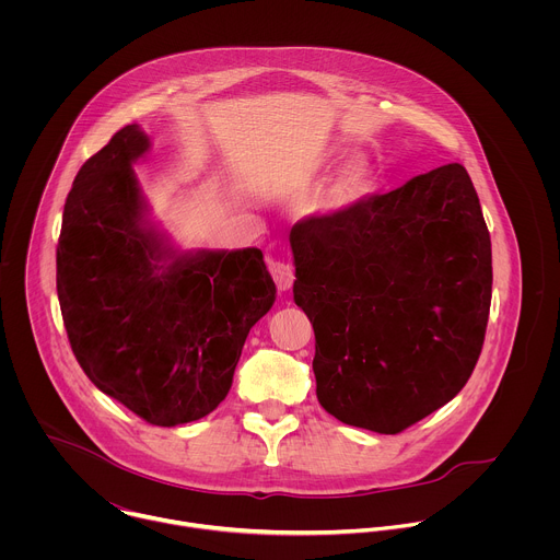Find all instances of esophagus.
Listing matches in <instances>:
<instances>
[{
    "instance_id": "obj_1",
    "label": "esophagus",
    "mask_w": 560,
    "mask_h": 560,
    "mask_svg": "<svg viewBox=\"0 0 560 560\" xmlns=\"http://www.w3.org/2000/svg\"><path fill=\"white\" fill-rule=\"evenodd\" d=\"M269 273L278 287V291H289L293 287V280H295V273H293V267L282 260V258H271L269 260Z\"/></svg>"
}]
</instances>
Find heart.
Listing matches in <instances>:
<instances>
[{
    "mask_svg": "<svg viewBox=\"0 0 560 560\" xmlns=\"http://www.w3.org/2000/svg\"><path fill=\"white\" fill-rule=\"evenodd\" d=\"M323 167V163H317L315 170ZM369 178H371V167L364 158H353L347 161L336 178L327 185L320 198V209L325 211H338L355 200H360L366 189H369Z\"/></svg>",
    "mask_w": 560,
    "mask_h": 560,
    "instance_id": "obj_1",
    "label": "heart"
}]
</instances>
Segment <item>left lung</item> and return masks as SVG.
Segmentation results:
<instances>
[{
    "label": "left lung",
    "instance_id": "left-lung-1",
    "mask_svg": "<svg viewBox=\"0 0 560 560\" xmlns=\"http://www.w3.org/2000/svg\"><path fill=\"white\" fill-rule=\"evenodd\" d=\"M291 249L327 413L395 435L457 397L479 360L493 278L462 163L300 220Z\"/></svg>",
    "mask_w": 560,
    "mask_h": 560
}]
</instances>
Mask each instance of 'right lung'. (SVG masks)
<instances>
[{"label": "right lung", "mask_w": 560, "mask_h": 560, "mask_svg": "<svg viewBox=\"0 0 560 560\" xmlns=\"http://www.w3.org/2000/svg\"><path fill=\"white\" fill-rule=\"evenodd\" d=\"M151 142L127 125L69 191L56 282L88 380L149 424L176 427L226 399L252 325L276 284L258 247L174 249L147 220L133 163Z\"/></svg>", "instance_id": "add662e5"}]
</instances>
